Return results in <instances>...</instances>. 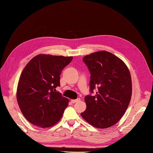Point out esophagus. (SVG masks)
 <instances>
[{
	"mask_svg": "<svg viewBox=\"0 0 153 153\" xmlns=\"http://www.w3.org/2000/svg\"><path fill=\"white\" fill-rule=\"evenodd\" d=\"M80 100V98H78V99H76V100H71V103H75L78 102V101H79Z\"/></svg>",
	"mask_w": 153,
	"mask_h": 153,
	"instance_id": "esophagus-1",
	"label": "esophagus"
}]
</instances>
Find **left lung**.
Returning <instances> with one entry per match:
<instances>
[{
  "label": "left lung",
  "instance_id": "8db88e82",
  "mask_svg": "<svg viewBox=\"0 0 153 153\" xmlns=\"http://www.w3.org/2000/svg\"><path fill=\"white\" fill-rule=\"evenodd\" d=\"M91 73L90 91L85 97L87 108L81 113L85 121L97 128L114 126L123 116L130 102L132 82L125 63L113 53L99 51L83 58Z\"/></svg>",
  "mask_w": 153,
  "mask_h": 153
}]
</instances>
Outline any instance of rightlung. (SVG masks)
<instances>
[{
    "mask_svg": "<svg viewBox=\"0 0 153 153\" xmlns=\"http://www.w3.org/2000/svg\"><path fill=\"white\" fill-rule=\"evenodd\" d=\"M73 57L39 54L27 63L18 81L16 99L25 119L36 126L49 128L62 118L69 100L57 92L62 69Z\"/></svg>",
    "mask_w": 153,
    "mask_h": 153,
    "instance_id": "obj_1",
    "label": "right lung"
}]
</instances>
